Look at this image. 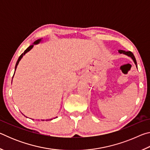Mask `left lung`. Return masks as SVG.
I'll return each instance as SVG.
<instances>
[{"mask_svg":"<svg viewBox=\"0 0 150 150\" xmlns=\"http://www.w3.org/2000/svg\"><path fill=\"white\" fill-rule=\"evenodd\" d=\"M118 53H119V54H124V55H127V56L131 57L132 59L133 62H134V63H135V65H136V66L137 69H138V67H137V62H136V58H135V57H134V54H132V53L131 52H130V51H129V52H126V51L122 50H118Z\"/></svg>","mask_w":150,"mask_h":150,"instance_id":"8db88e82","label":"left lung"}]
</instances>
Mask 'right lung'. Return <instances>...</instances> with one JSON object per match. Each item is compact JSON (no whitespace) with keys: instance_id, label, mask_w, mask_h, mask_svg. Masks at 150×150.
I'll use <instances>...</instances> for the list:
<instances>
[{"instance_id":"right-lung-1","label":"right lung","mask_w":150,"mask_h":150,"mask_svg":"<svg viewBox=\"0 0 150 150\" xmlns=\"http://www.w3.org/2000/svg\"><path fill=\"white\" fill-rule=\"evenodd\" d=\"M42 41V39H38V40H37L36 41H35L34 43H33L32 44V45H30V46L27 48V49L24 51V53H22V54H21V55H20V56L19 57V58H18V61H17V62H16V65H15V69H14V70L16 71V68H17V66H18V63H19V62H20V61L22 59V58L23 57V56L24 55L26 54H27L28 52H30V50H31L32 48H33V47H34V45H36V44H40V42H41ZM14 73H15V71H14ZM14 75H13V77H14ZM12 79H13V77H12ZM24 116H26L25 115H24ZM55 118H57V117H55ZM53 118H52V119H47V120H46V121L47 120H52ZM32 120H34V119H32ZM42 121H44L45 120H42Z\"/></svg>"}]
</instances>
